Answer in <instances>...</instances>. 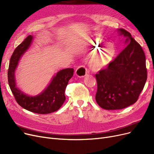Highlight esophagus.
Instances as JSON below:
<instances>
[{
	"label": "esophagus",
	"instance_id": "esophagus-1",
	"mask_svg": "<svg viewBox=\"0 0 154 154\" xmlns=\"http://www.w3.org/2000/svg\"><path fill=\"white\" fill-rule=\"evenodd\" d=\"M76 75L78 77H84L87 75V68L85 66H79L76 70Z\"/></svg>",
	"mask_w": 154,
	"mask_h": 154
}]
</instances>
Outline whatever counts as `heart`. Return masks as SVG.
<instances>
[{
  "label": "heart",
  "instance_id": "obj_1",
  "mask_svg": "<svg viewBox=\"0 0 154 154\" xmlns=\"http://www.w3.org/2000/svg\"><path fill=\"white\" fill-rule=\"evenodd\" d=\"M88 51L90 53L99 51L91 60V65L93 68L100 69L110 63L116 53L115 47L112 43H106L99 38H93L87 41L85 45Z\"/></svg>",
  "mask_w": 154,
  "mask_h": 154
}]
</instances>
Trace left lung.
I'll return each mask as SVG.
<instances>
[{
  "instance_id": "obj_1",
  "label": "left lung",
  "mask_w": 154,
  "mask_h": 154,
  "mask_svg": "<svg viewBox=\"0 0 154 154\" xmlns=\"http://www.w3.org/2000/svg\"><path fill=\"white\" fill-rule=\"evenodd\" d=\"M127 46L108 67L96 74L97 103L105 109H120L137 101L147 78L145 55L141 46L124 29H119Z\"/></svg>"
}]
</instances>
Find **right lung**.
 I'll return each instance as SVG.
<instances>
[{
	"mask_svg": "<svg viewBox=\"0 0 154 154\" xmlns=\"http://www.w3.org/2000/svg\"><path fill=\"white\" fill-rule=\"evenodd\" d=\"M32 36L29 35L16 48L11 57L8 69V83L17 103L27 110L39 114L56 112L66 100L65 88L73 75L74 69L66 68L57 72L46 90L35 97L24 94L16 87L15 70L21 56L30 46Z\"/></svg>",
	"mask_w": 154,
	"mask_h": 154,
	"instance_id": "1",
	"label": "right lung"
}]
</instances>
